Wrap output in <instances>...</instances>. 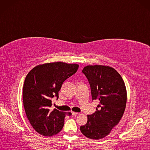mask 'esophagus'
Masks as SVG:
<instances>
[{"instance_id": "34e87169", "label": "esophagus", "mask_w": 150, "mask_h": 150, "mask_svg": "<svg viewBox=\"0 0 150 150\" xmlns=\"http://www.w3.org/2000/svg\"><path fill=\"white\" fill-rule=\"evenodd\" d=\"M71 113H72L73 115H77L79 114V113L74 112V111H71Z\"/></svg>"}]
</instances>
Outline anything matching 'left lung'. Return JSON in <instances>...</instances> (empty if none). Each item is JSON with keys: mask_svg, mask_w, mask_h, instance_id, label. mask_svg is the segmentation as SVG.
<instances>
[{"mask_svg": "<svg viewBox=\"0 0 150 150\" xmlns=\"http://www.w3.org/2000/svg\"><path fill=\"white\" fill-rule=\"evenodd\" d=\"M82 72L90 83L92 100L99 103L95 113L88 115L87 123L81 126V131L89 139H103L123 115L127 99L125 84L119 73L109 66H87Z\"/></svg>", "mask_w": 150, "mask_h": 150, "instance_id": "8db88e82", "label": "left lung"}]
</instances>
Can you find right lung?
Returning <instances> with one entry per match:
<instances>
[{"mask_svg": "<svg viewBox=\"0 0 150 150\" xmlns=\"http://www.w3.org/2000/svg\"><path fill=\"white\" fill-rule=\"evenodd\" d=\"M79 65L57 62L35 67L28 73L23 87V104L28 119L34 129L44 136H52L61 131L66 115L50 110L52 100L59 98L63 82L77 72Z\"/></svg>", "mask_w": 150, "mask_h": 150, "instance_id": "obj_1", "label": "right lung"}]
</instances>
